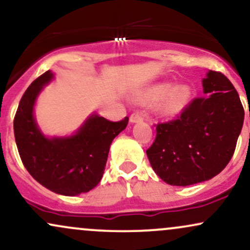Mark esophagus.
I'll return each mask as SVG.
<instances>
[{
	"label": "esophagus",
	"instance_id": "34e87169",
	"mask_svg": "<svg viewBox=\"0 0 250 250\" xmlns=\"http://www.w3.org/2000/svg\"><path fill=\"white\" fill-rule=\"evenodd\" d=\"M143 121V115L141 113H134L130 115V122L131 123H137Z\"/></svg>",
	"mask_w": 250,
	"mask_h": 250
}]
</instances>
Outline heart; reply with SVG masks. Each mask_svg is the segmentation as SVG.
<instances>
[{"instance_id": "1", "label": "heart", "mask_w": 250, "mask_h": 250, "mask_svg": "<svg viewBox=\"0 0 250 250\" xmlns=\"http://www.w3.org/2000/svg\"><path fill=\"white\" fill-rule=\"evenodd\" d=\"M191 97H193V89L186 83L174 88L169 83H159L142 93L139 100L143 103H155L165 98L160 110L163 115L173 116L187 107Z\"/></svg>"}]
</instances>
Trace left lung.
Here are the masks:
<instances>
[{
  "label": "left lung",
  "mask_w": 250,
  "mask_h": 250,
  "mask_svg": "<svg viewBox=\"0 0 250 250\" xmlns=\"http://www.w3.org/2000/svg\"><path fill=\"white\" fill-rule=\"evenodd\" d=\"M205 96L196 97L176 120L156 125L147 156L161 180L171 186L208 181L233 156L245 120L236 89L220 71L202 80Z\"/></svg>",
  "instance_id": "1"
}]
</instances>
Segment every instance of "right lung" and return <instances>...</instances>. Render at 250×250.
Returning a JSON list of instances; mask_svg holds the SVG:
<instances>
[{
  "mask_svg": "<svg viewBox=\"0 0 250 250\" xmlns=\"http://www.w3.org/2000/svg\"><path fill=\"white\" fill-rule=\"evenodd\" d=\"M53 79L54 74L45 71L25 90L14 119V134L20 157L31 176L54 193L75 196L99 185L111 142L125 130L129 119L111 122L93 114L71 136L49 139L37 125L34 107Z\"/></svg>",
  "mask_w": 250,
  "mask_h": 250,
  "instance_id": "1",
  "label": "right lung"
}]
</instances>
